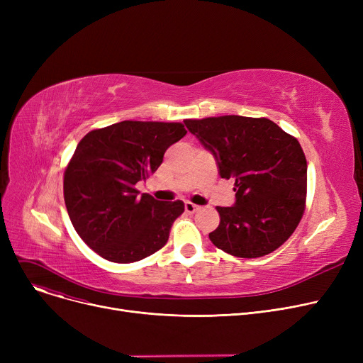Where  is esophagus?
<instances>
[{
    "label": "esophagus",
    "instance_id": "1",
    "mask_svg": "<svg viewBox=\"0 0 363 363\" xmlns=\"http://www.w3.org/2000/svg\"><path fill=\"white\" fill-rule=\"evenodd\" d=\"M199 206L197 204H194V203H191V201H186L185 203V212L188 213V215H193V213H196L197 211H199Z\"/></svg>",
    "mask_w": 363,
    "mask_h": 363
}]
</instances>
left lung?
<instances>
[{"label":"left lung","instance_id":"left-lung-1","mask_svg":"<svg viewBox=\"0 0 363 363\" xmlns=\"http://www.w3.org/2000/svg\"><path fill=\"white\" fill-rule=\"evenodd\" d=\"M184 122L212 151L219 175L235 181V206L216 207L220 222L208 238L235 257L277 250L306 207L308 163L297 138L266 118L230 114Z\"/></svg>","mask_w":363,"mask_h":363}]
</instances>
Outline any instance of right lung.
<instances>
[{
  "mask_svg": "<svg viewBox=\"0 0 363 363\" xmlns=\"http://www.w3.org/2000/svg\"><path fill=\"white\" fill-rule=\"evenodd\" d=\"M179 122L123 121L94 129L65 170L63 193L72 225L103 259L138 262L167 242L184 203L157 201L135 185L151 177L164 151L182 137Z\"/></svg>",
  "mask_w": 363,
  "mask_h": 363,
  "instance_id": "1",
  "label": "right lung"
}]
</instances>
